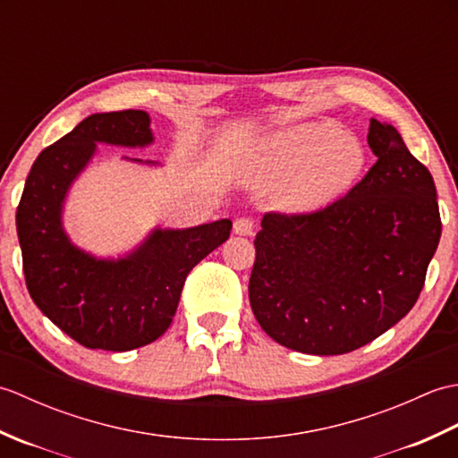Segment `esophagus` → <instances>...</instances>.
Here are the masks:
<instances>
[{
  "mask_svg": "<svg viewBox=\"0 0 458 458\" xmlns=\"http://www.w3.org/2000/svg\"><path fill=\"white\" fill-rule=\"evenodd\" d=\"M254 230H256V224L251 218L242 216L234 222V234H238V236H251L254 234Z\"/></svg>",
  "mask_w": 458,
  "mask_h": 458,
  "instance_id": "34e87169",
  "label": "esophagus"
}]
</instances>
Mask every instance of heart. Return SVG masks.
I'll use <instances>...</instances> for the list:
<instances>
[{
    "label": "heart",
    "instance_id": "obj_1",
    "mask_svg": "<svg viewBox=\"0 0 458 458\" xmlns=\"http://www.w3.org/2000/svg\"><path fill=\"white\" fill-rule=\"evenodd\" d=\"M364 167V145L333 122L299 123L276 131L242 155L246 181L277 182L271 202L287 214L325 208L352 187Z\"/></svg>",
    "mask_w": 458,
    "mask_h": 458
}]
</instances>
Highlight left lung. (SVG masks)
Returning <instances> with one entry per match:
<instances>
[{"label":"left lung","mask_w":458,"mask_h":458,"mask_svg":"<svg viewBox=\"0 0 458 458\" xmlns=\"http://www.w3.org/2000/svg\"><path fill=\"white\" fill-rule=\"evenodd\" d=\"M368 145L377 161L348 194L315 212H267L254 240L251 310L297 352H352L400 323L439 246L429 169L390 123L369 120Z\"/></svg>","instance_id":"1"}]
</instances>
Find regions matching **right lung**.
Segmentation results:
<instances>
[{
	"label": "right lung",
	"mask_w": 458,
	"mask_h": 458,
	"mask_svg": "<svg viewBox=\"0 0 458 458\" xmlns=\"http://www.w3.org/2000/svg\"><path fill=\"white\" fill-rule=\"evenodd\" d=\"M149 123L143 110L89 115L41 151L17 207L29 295L63 333L92 350L125 352L157 340L171 325L189 271L232 230L228 218L184 230L155 228L118 259L94 258L66 236L63 204L96 143L145 148L153 143Z\"/></svg>",
	"instance_id": "add662e5"
}]
</instances>
